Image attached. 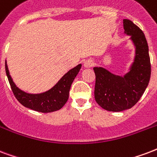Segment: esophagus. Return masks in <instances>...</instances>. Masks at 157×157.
Wrapping results in <instances>:
<instances>
[{
	"mask_svg": "<svg viewBox=\"0 0 157 157\" xmlns=\"http://www.w3.org/2000/svg\"><path fill=\"white\" fill-rule=\"evenodd\" d=\"M94 65V62L93 59H87V60L83 63V66H84L85 68H91V67H93Z\"/></svg>",
	"mask_w": 157,
	"mask_h": 157,
	"instance_id": "1",
	"label": "esophagus"
}]
</instances>
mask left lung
Here are the masks:
<instances>
[{"instance_id": "1", "label": "left lung", "mask_w": 157, "mask_h": 157, "mask_svg": "<svg viewBox=\"0 0 157 157\" xmlns=\"http://www.w3.org/2000/svg\"><path fill=\"white\" fill-rule=\"evenodd\" d=\"M123 27L135 48L134 59L128 73L119 76L102 67L94 68L95 100L100 107L110 112L132 108L144 94L151 78L149 49L144 33L128 19L123 20Z\"/></svg>"}]
</instances>
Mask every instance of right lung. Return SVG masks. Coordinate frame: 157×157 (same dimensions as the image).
<instances>
[{
  "mask_svg": "<svg viewBox=\"0 0 157 157\" xmlns=\"http://www.w3.org/2000/svg\"><path fill=\"white\" fill-rule=\"evenodd\" d=\"M82 64L79 63L66 73L54 87L40 94H29L21 90L14 83L6 60V73L16 99L25 108L40 113H52L62 108L69 98V89L78 74Z\"/></svg>",
  "mask_w": 157,
  "mask_h": 157,
  "instance_id": "right-lung-1",
  "label": "right lung"
}]
</instances>
